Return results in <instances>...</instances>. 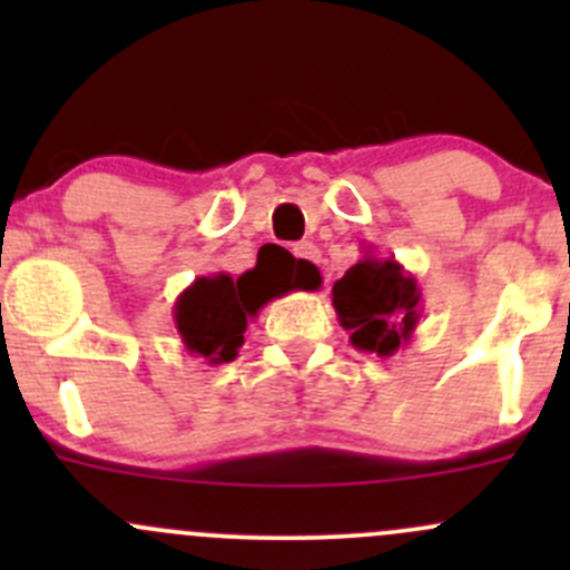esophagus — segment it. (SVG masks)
I'll list each match as a JSON object with an SVG mask.
<instances>
[{"mask_svg":"<svg viewBox=\"0 0 570 570\" xmlns=\"http://www.w3.org/2000/svg\"><path fill=\"white\" fill-rule=\"evenodd\" d=\"M295 256L306 258V262H314V264H322V250L317 248L314 243H301L295 248Z\"/></svg>","mask_w":570,"mask_h":570,"instance_id":"esophagus-1","label":"esophagus"}]
</instances>
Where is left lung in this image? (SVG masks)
<instances>
[{
  "label": "left lung",
  "mask_w": 570,
  "mask_h": 570,
  "mask_svg": "<svg viewBox=\"0 0 570 570\" xmlns=\"http://www.w3.org/2000/svg\"><path fill=\"white\" fill-rule=\"evenodd\" d=\"M333 308L353 347L389 358L411 342L422 320V289L394 256L366 250L333 284Z\"/></svg>",
  "instance_id": "8db88e82"
}]
</instances>
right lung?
<instances>
[{"label":"right lung","instance_id":"right-lung-1","mask_svg":"<svg viewBox=\"0 0 570 570\" xmlns=\"http://www.w3.org/2000/svg\"><path fill=\"white\" fill-rule=\"evenodd\" d=\"M322 275L314 264L281 258L278 267H256L232 278L228 273L200 275L174 303L176 331L187 353L200 355L206 364H228L237 358L248 322L273 297L292 289H317Z\"/></svg>","mask_w":570,"mask_h":570}]
</instances>
